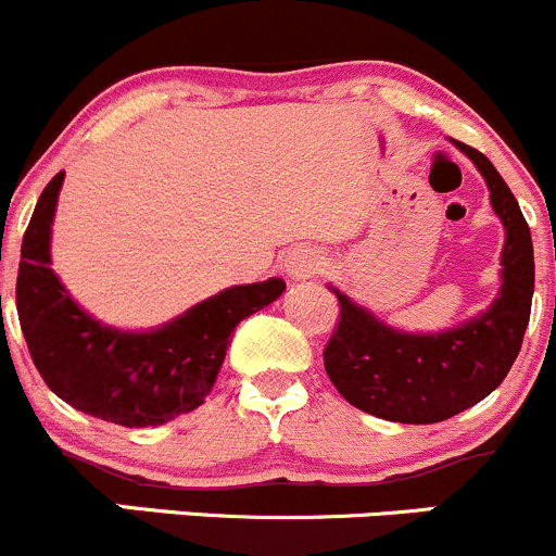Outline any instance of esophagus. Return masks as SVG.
<instances>
[{"mask_svg": "<svg viewBox=\"0 0 556 556\" xmlns=\"http://www.w3.org/2000/svg\"><path fill=\"white\" fill-rule=\"evenodd\" d=\"M324 260L316 249H307V245H300V249L289 251L283 260V270L286 276L294 278V280H305L311 276H316L321 270Z\"/></svg>", "mask_w": 556, "mask_h": 556, "instance_id": "esophagus-1", "label": "esophagus"}]
</instances>
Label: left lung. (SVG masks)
Masks as SVG:
<instances>
[{
    "instance_id": "obj_1",
    "label": "left lung",
    "mask_w": 556,
    "mask_h": 556,
    "mask_svg": "<svg viewBox=\"0 0 556 556\" xmlns=\"http://www.w3.org/2000/svg\"><path fill=\"white\" fill-rule=\"evenodd\" d=\"M452 142L483 175L505 227L492 305L452 329L405 332L329 286L340 302V324L324 349L329 381L354 408L400 425H435L481 403L508 376L530 321L535 256L519 202L481 151Z\"/></svg>"
}]
</instances>
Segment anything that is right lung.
Returning <instances> with one entry per match:
<instances>
[{"label":"right lung","instance_id":"add662e5","mask_svg":"<svg viewBox=\"0 0 556 556\" xmlns=\"http://www.w3.org/2000/svg\"><path fill=\"white\" fill-rule=\"evenodd\" d=\"M64 173L37 200L21 245L15 305L26 345L56 397L121 427H159L200 408L216 383L235 327L283 294V278L229 286L162 327L118 329L93 318L51 267Z\"/></svg>","mask_w":556,"mask_h":556}]
</instances>
